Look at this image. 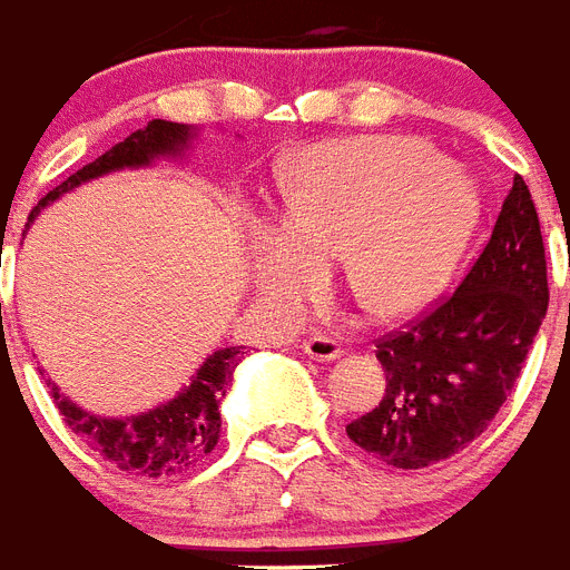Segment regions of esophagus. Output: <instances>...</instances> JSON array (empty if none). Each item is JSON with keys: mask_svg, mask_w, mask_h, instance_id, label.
Wrapping results in <instances>:
<instances>
[{"mask_svg": "<svg viewBox=\"0 0 570 570\" xmlns=\"http://www.w3.org/2000/svg\"><path fill=\"white\" fill-rule=\"evenodd\" d=\"M303 353L314 362H335L344 353V347L330 335H312V338L303 341Z\"/></svg>", "mask_w": 570, "mask_h": 570, "instance_id": "esophagus-1", "label": "esophagus"}]
</instances>
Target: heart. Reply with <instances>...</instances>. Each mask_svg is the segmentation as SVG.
Returning <instances> with one entry per match:
<instances>
[{
    "instance_id": "obj_1",
    "label": "heart",
    "mask_w": 570,
    "mask_h": 570,
    "mask_svg": "<svg viewBox=\"0 0 570 570\" xmlns=\"http://www.w3.org/2000/svg\"><path fill=\"white\" fill-rule=\"evenodd\" d=\"M482 214L462 167L414 138L330 140L308 147L282 181V223L253 240V285L299 308L344 256V282L376 317H403L448 291Z\"/></svg>"
}]
</instances>
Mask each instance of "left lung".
I'll use <instances>...</instances> for the list:
<instances>
[{
  "instance_id": "left-lung-1",
  "label": "left lung",
  "mask_w": 570,
  "mask_h": 570,
  "mask_svg": "<svg viewBox=\"0 0 570 570\" xmlns=\"http://www.w3.org/2000/svg\"><path fill=\"white\" fill-rule=\"evenodd\" d=\"M548 299L539 214L515 176L489 244L459 288L376 344L385 394L347 423L350 439L403 471L465 450L515 389Z\"/></svg>"
}]
</instances>
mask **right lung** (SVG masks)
<instances>
[{"instance_id":"right-lung-1","label":"right lung","mask_w":570,"mask_h":570,"mask_svg":"<svg viewBox=\"0 0 570 570\" xmlns=\"http://www.w3.org/2000/svg\"><path fill=\"white\" fill-rule=\"evenodd\" d=\"M194 140H197V129L188 122L149 120L144 129L131 131L129 138L114 144L97 161L85 164L70 179L49 190L47 197L31 208L29 226L40 208H47L49 203L70 194L85 181L117 170L149 167L158 158H181ZM240 358H244V347L214 350L176 397L164 400L147 412L126 414V417H105V414L88 412L79 403H72L67 394H61L52 380H47V385L55 406L63 414V423L111 465L126 473H140V476H173V473L197 468L217 448L220 400L229 391L232 373Z\"/></svg>"}]
</instances>
